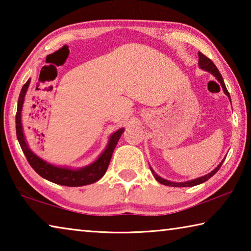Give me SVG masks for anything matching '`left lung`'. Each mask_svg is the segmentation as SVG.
I'll return each mask as SVG.
<instances>
[{"label":"left lung","mask_w":251,"mask_h":251,"mask_svg":"<svg viewBox=\"0 0 251 251\" xmlns=\"http://www.w3.org/2000/svg\"><path fill=\"white\" fill-rule=\"evenodd\" d=\"M198 56H199V62H198L199 66H201L202 70L209 72V73H211L212 75L215 76L216 78H217V79L219 80V83L222 84V86H223V90H224V92H225V94H226V95L229 97V100H230V96H229V93H228L227 88H226V85H225V83H224L223 76L220 75V73H219V71H218L217 67H216V65L214 64V63H212V61H211L210 58H208V57L206 56V55H203L202 53L198 52ZM223 163H224V160L218 165L217 167H216V168L214 169V171H212V172L209 173V174H207V175L202 176V177H199V178H196V179H194V180L185 181V182H172V181H169V180L163 179V178H160L158 175H156V174L154 173V171H152V169H151V171L152 174H154L156 180L159 181L160 184H163V185L171 186V187H192V186H196V185H199V184H202V182H205L206 180L209 179L210 177L214 176L215 174L219 171V168L222 167Z\"/></svg>","instance_id":"obj_1"}]
</instances>
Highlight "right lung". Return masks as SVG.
Instances as JSON below:
<instances>
[{"label": "right lung", "mask_w": 251, "mask_h": 251, "mask_svg": "<svg viewBox=\"0 0 251 251\" xmlns=\"http://www.w3.org/2000/svg\"><path fill=\"white\" fill-rule=\"evenodd\" d=\"M29 82H31V79H28L27 82L23 85L22 90H21L19 101H18V110H16V116H15L16 136H18L20 146L22 148V151L24 152L25 157H26L28 164L31 165L32 168L39 174L41 177H43L45 179L62 186L79 187V186L93 184V182L100 179V178L105 175L106 171H107V167L109 165L110 158H112L113 151L115 150L118 139L121 138L123 131H124V128L118 129L112 136H110L108 145L106 147V150L104 151L103 154L99 157V159L94 161L93 164L88 165V166L80 169H70V168L53 166V165L46 163V161H44L43 159H41L40 157H37L31 150H29L23 134L22 123H21V113H22L24 97H25V94H26Z\"/></svg>", "instance_id": "add662e5"}]
</instances>
